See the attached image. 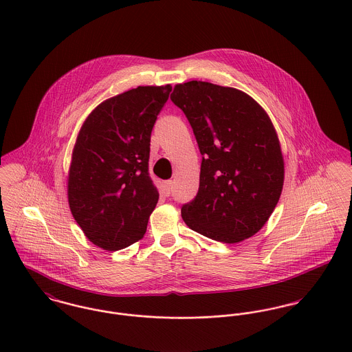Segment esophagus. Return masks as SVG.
I'll use <instances>...</instances> for the list:
<instances>
[{"instance_id":"1","label":"esophagus","mask_w":352,"mask_h":352,"mask_svg":"<svg viewBox=\"0 0 352 352\" xmlns=\"http://www.w3.org/2000/svg\"><path fill=\"white\" fill-rule=\"evenodd\" d=\"M172 191H173V182H172V180L165 182V183H164V194H165L166 197H169V195L172 194Z\"/></svg>"}]
</instances>
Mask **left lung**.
<instances>
[{
	"label": "left lung",
	"instance_id": "8db88e82",
	"mask_svg": "<svg viewBox=\"0 0 352 352\" xmlns=\"http://www.w3.org/2000/svg\"><path fill=\"white\" fill-rule=\"evenodd\" d=\"M201 157L199 190L182 207L187 226L234 244L256 234L280 198L285 162L267 112L247 94L204 81L177 84Z\"/></svg>",
	"mask_w": 352,
	"mask_h": 352
}]
</instances>
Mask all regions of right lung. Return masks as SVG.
<instances>
[{"instance_id": "1", "label": "right lung", "mask_w": 352, "mask_h": 352, "mask_svg": "<svg viewBox=\"0 0 352 352\" xmlns=\"http://www.w3.org/2000/svg\"><path fill=\"white\" fill-rule=\"evenodd\" d=\"M170 85L138 87L102 101L72 155L67 198L85 236L105 251L144 237L158 191L149 176L151 135Z\"/></svg>"}]
</instances>
